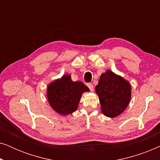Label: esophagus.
Wrapping results in <instances>:
<instances>
[{
    "instance_id": "obj_1",
    "label": "esophagus",
    "mask_w": 160,
    "mask_h": 160,
    "mask_svg": "<svg viewBox=\"0 0 160 160\" xmlns=\"http://www.w3.org/2000/svg\"><path fill=\"white\" fill-rule=\"evenodd\" d=\"M87 87H89V89H90L91 91H93L94 90V86H93V84H92V83H89V84H87Z\"/></svg>"
}]
</instances>
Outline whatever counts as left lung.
Masks as SVG:
<instances>
[{
  "mask_svg": "<svg viewBox=\"0 0 160 160\" xmlns=\"http://www.w3.org/2000/svg\"><path fill=\"white\" fill-rule=\"evenodd\" d=\"M131 89L128 81L121 76L110 70L102 73L95 92L99 97L102 113L110 118L121 114L130 101Z\"/></svg>",
  "mask_w": 160,
  "mask_h": 160,
  "instance_id": "1",
  "label": "left lung"
}]
</instances>
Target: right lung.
I'll return each mask as SVG.
<instances>
[{"label":"right lung","mask_w":160,"mask_h":160,"mask_svg":"<svg viewBox=\"0 0 160 160\" xmlns=\"http://www.w3.org/2000/svg\"><path fill=\"white\" fill-rule=\"evenodd\" d=\"M89 90L82 82H73L71 76L65 74L48 85L47 96L52 109L66 116L76 111L82 94Z\"/></svg>","instance_id":"1"}]
</instances>
